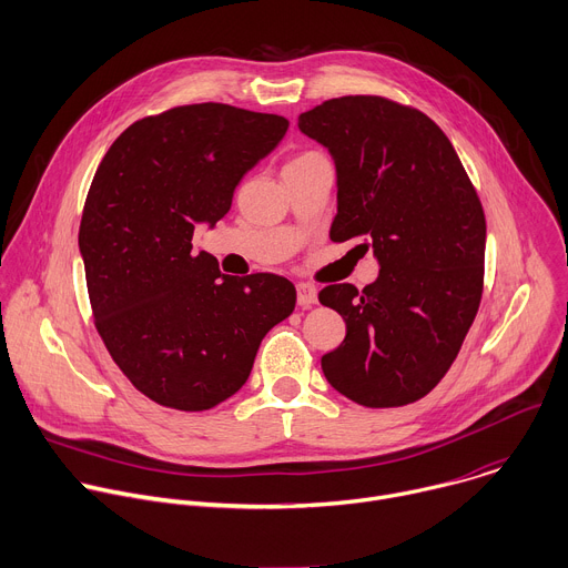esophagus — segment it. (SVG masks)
<instances>
[{
    "label": "esophagus",
    "mask_w": 568,
    "mask_h": 568,
    "mask_svg": "<svg viewBox=\"0 0 568 568\" xmlns=\"http://www.w3.org/2000/svg\"><path fill=\"white\" fill-rule=\"evenodd\" d=\"M296 301H298V305H303V307L314 305V303L318 301L316 287L310 285V283H298V285H296Z\"/></svg>",
    "instance_id": "34e87169"
}]
</instances>
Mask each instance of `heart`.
I'll return each instance as SVG.
<instances>
[{
    "mask_svg": "<svg viewBox=\"0 0 568 568\" xmlns=\"http://www.w3.org/2000/svg\"><path fill=\"white\" fill-rule=\"evenodd\" d=\"M316 155H321V153H316V151H305V153H301V155H296L294 160H307V158H316Z\"/></svg>",
    "mask_w": 568,
    "mask_h": 568,
    "instance_id": "heart-1",
    "label": "heart"
}]
</instances>
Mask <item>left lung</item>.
I'll use <instances>...</instances> for the list:
<instances>
[{
  "label": "left lung",
  "mask_w": 568,
  "mask_h": 568,
  "mask_svg": "<svg viewBox=\"0 0 568 568\" xmlns=\"http://www.w3.org/2000/svg\"><path fill=\"white\" fill-rule=\"evenodd\" d=\"M336 164L329 239L372 250L379 278L361 292L327 285L318 301L345 321L323 354L334 390L365 408L426 397L448 372L484 292L486 219L446 133L382 95H343L298 115Z\"/></svg>",
  "instance_id": "obj_1"
}]
</instances>
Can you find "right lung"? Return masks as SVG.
<instances>
[{"label": "right lung", "mask_w": 568, "mask_h": 568, "mask_svg": "<svg viewBox=\"0 0 568 568\" xmlns=\"http://www.w3.org/2000/svg\"><path fill=\"white\" fill-rule=\"evenodd\" d=\"M283 115L184 104L124 129L102 158L80 223L95 329L151 402L201 413L236 395L263 336L296 305L276 274L227 276L192 254L241 178L285 135Z\"/></svg>", "instance_id": "obj_1"}]
</instances>
